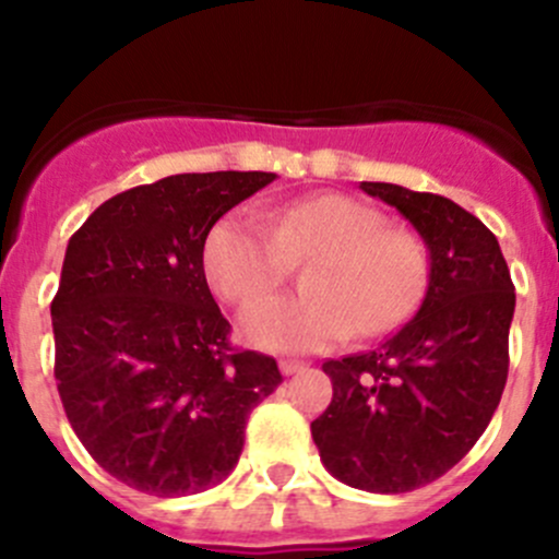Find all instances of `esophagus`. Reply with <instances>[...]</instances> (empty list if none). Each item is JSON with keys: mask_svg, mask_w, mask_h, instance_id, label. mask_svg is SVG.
Here are the masks:
<instances>
[{"mask_svg": "<svg viewBox=\"0 0 559 559\" xmlns=\"http://www.w3.org/2000/svg\"><path fill=\"white\" fill-rule=\"evenodd\" d=\"M278 368L284 376H295V373H302V370H306V362H300V359H281Z\"/></svg>", "mask_w": 559, "mask_h": 559, "instance_id": "obj_1", "label": "esophagus"}]
</instances>
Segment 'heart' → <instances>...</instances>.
Segmentation results:
<instances>
[{"label":"heart","instance_id":"1","mask_svg":"<svg viewBox=\"0 0 559 559\" xmlns=\"http://www.w3.org/2000/svg\"><path fill=\"white\" fill-rule=\"evenodd\" d=\"M376 207L346 194H316L267 211H235L213 224L202 264L222 297L248 302L289 273L306 270L311 295H275L240 313L251 346L308 354L346 341L354 330L381 335L414 311L425 289V246L403 229L384 227Z\"/></svg>","mask_w":559,"mask_h":559}]
</instances>
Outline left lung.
I'll return each instance as SVG.
<instances>
[{"mask_svg":"<svg viewBox=\"0 0 559 559\" xmlns=\"http://www.w3.org/2000/svg\"><path fill=\"white\" fill-rule=\"evenodd\" d=\"M359 189L411 222L430 275L419 311L379 348L321 365L332 403L311 436L337 481L397 495L452 471L487 430L509 379L516 295L498 238L465 207L394 183Z\"/></svg>","mask_w":559,"mask_h":559,"instance_id":"1","label":"left lung"}]
</instances>
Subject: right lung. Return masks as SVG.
Wrapping results in <instances>:
<instances>
[{"mask_svg": "<svg viewBox=\"0 0 559 559\" xmlns=\"http://www.w3.org/2000/svg\"><path fill=\"white\" fill-rule=\"evenodd\" d=\"M275 173H183L103 202L70 238L50 302L56 386L112 478L156 498L216 487L243 452L273 357L235 352L205 281L213 224Z\"/></svg>", "mask_w": 559, "mask_h": 559, "instance_id": "obj_1", "label": "right lung"}]
</instances>
